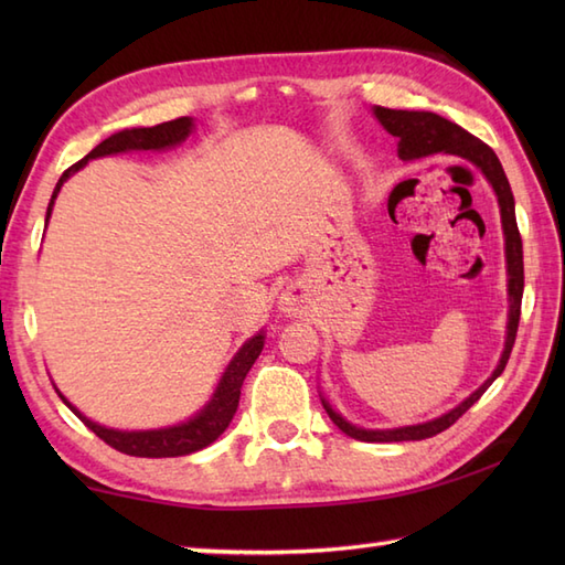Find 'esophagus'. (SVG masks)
<instances>
[{"label": "esophagus", "instance_id": "obj_1", "mask_svg": "<svg viewBox=\"0 0 565 565\" xmlns=\"http://www.w3.org/2000/svg\"><path fill=\"white\" fill-rule=\"evenodd\" d=\"M279 310L286 318H301L306 313V301L298 291H286L279 298Z\"/></svg>", "mask_w": 565, "mask_h": 565}]
</instances>
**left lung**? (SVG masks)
Returning a JSON list of instances; mask_svg holds the SVG:
<instances>
[{
  "instance_id": "left-lung-1",
  "label": "left lung",
  "mask_w": 565,
  "mask_h": 565,
  "mask_svg": "<svg viewBox=\"0 0 565 565\" xmlns=\"http://www.w3.org/2000/svg\"><path fill=\"white\" fill-rule=\"evenodd\" d=\"M374 116L379 124L388 130L391 136L398 138V158L411 162L427 158V154H454V158H461L471 162L473 167L483 172L488 184L493 186L500 206V221H502V235H505V262H508V296H510V313H508V338H505V350L500 354V362L493 374L488 376L481 388H476L466 401H461L449 413L441 417L429 419L423 425H407V427H393V429H364L332 411V405L322 398V407L330 415V419L338 425L347 437L359 439V441H415V439H427L435 437L439 431L451 427L456 419H459L468 407H471L481 395L490 388L510 359V352L514 347V338H518V326H520V306H522V291H524V262H522V237L518 231V218H514V196L510 182L505 177V170L498 160V154L490 150L483 140L468 134L461 126H456L447 118H441L431 111H398V109H383V106H374Z\"/></svg>"
}]
</instances>
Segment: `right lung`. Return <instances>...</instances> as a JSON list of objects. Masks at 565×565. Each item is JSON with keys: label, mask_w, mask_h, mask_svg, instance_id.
<instances>
[{"label": "right lung", "mask_w": 565, "mask_h": 565, "mask_svg": "<svg viewBox=\"0 0 565 565\" xmlns=\"http://www.w3.org/2000/svg\"><path fill=\"white\" fill-rule=\"evenodd\" d=\"M191 130H194V121L189 116L174 118V121H167L152 128H126L118 130L111 138L102 140L97 148H94L87 158H82L75 162L70 170L63 172V177L57 179L55 191L51 196V203H47V213H45V225L47 218L53 213V203L57 199V191L63 186L67 179L82 170L89 160L106 158V154H118V152H128V150H164V148H174L179 142H184L189 138ZM264 347V330H259L255 338H249L243 347H239L237 354L231 359L225 374L221 376L218 388H215L213 398L201 407V411L189 417L182 425H172V427H160V429H114V427H104L99 423H92L87 415H82L75 405H72L63 393L57 388V395L63 398V403L75 413L84 425H87L94 435L104 439L109 447L116 451H124L128 456H142V459H167V456H186L194 454L203 447H209L215 439H218L225 427L231 425V419L237 411L239 403V388H243V381L247 376V371L255 364V359L259 356Z\"/></svg>", "instance_id": "1"}]
</instances>
